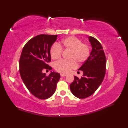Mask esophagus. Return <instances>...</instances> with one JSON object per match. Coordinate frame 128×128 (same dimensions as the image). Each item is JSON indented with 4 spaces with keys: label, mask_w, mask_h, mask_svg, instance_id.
<instances>
[{
    "label": "esophagus",
    "mask_w": 128,
    "mask_h": 128,
    "mask_svg": "<svg viewBox=\"0 0 128 128\" xmlns=\"http://www.w3.org/2000/svg\"><path fill=\"white\" fill-rule=\"evenodd\" d=\"M60 76H61V77H64L66 76H67V75L66 74H61Z\"/></svg>",
    "instance_id": "34e87169"
}]
</instances>
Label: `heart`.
<instances>
[{"instance_id":"b5f03b06","label":"heart","mask_w":128,"mask_h":128,"mask_svg":"<svg viewBox=\"0 0 128 128\" xmlns=\"http://www.w3.org/2000/svg\"><path fill=\"white\" fill-rule=\"evenodd\" d=\"M62 50L69 51L67 61L62 60L54 65L56 70L66 74L77 67V63L82 64L90 56V48L86 44L82 43L78 38L69 36L62 40L58 45L54 44L50 48V56L53 60H58L61 56Z\"/></svg>"}]
</instances>
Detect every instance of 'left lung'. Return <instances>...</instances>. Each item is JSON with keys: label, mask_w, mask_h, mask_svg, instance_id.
I'll return each mask as SVG.
<instances>
[{"label": "left lung", "mask_w": 128, "mask_h": 128, "mask_svg": "<svg viewBox=\"0 0 128 128\" xmlns=\"http://www.w3.org/2000/svg\"><path fill=\"white\" fill-rule=\"evenodd\" d=\"M92 47L90 56L78 70L83 72V76H74L70 85L72 94L77 98L84 99L94 94L102 82L106 72V59L102 47L95 38L89 36Z\"/></svg>", "instance_id": "8db88e82"}]
</instances>
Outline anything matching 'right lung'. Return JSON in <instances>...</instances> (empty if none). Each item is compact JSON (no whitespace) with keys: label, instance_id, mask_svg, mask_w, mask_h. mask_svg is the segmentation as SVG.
I'll list each match as a JSON object with an SVG mask.
<instances>
[{"label":"right lung","instance_id":"1","mask_svg":"<svg viewBox=\"0 0 128 128\" xmlns=\"http://www.w3.org/2000/svg\"><path fill=\"white\" fill-rule=\"evenodd\" d=\"M58 35L42 34L26 42L22 50L19 61L21 78L30 92L40 99H48L54 94L59 73L51 72L48 76L42 72L51 70L48 64L51 61L50 48Z\"/></svg>","mask_w":128,"mask_h":128}]
</instances>
